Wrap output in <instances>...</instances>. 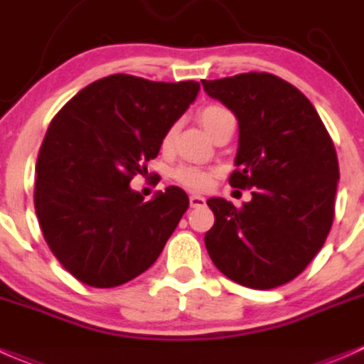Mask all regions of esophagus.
<instances>
[{
  "mask_svg": "<svg viewBox=\"0 0 364 364\" xmlns=\"http://www.w3.org/2000/svg\"><path fill=\"white\" fill-rule=\"evenodd\" d=\"M206 204V199L200 196H190V206L192 208H200Z\"/></svg>",
  "mask_w": 364,
  "mask_h": 364,
  "instance_id": "34e87169",
  "label": "esophagus"
}]
</instances>
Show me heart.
Instances as JSON below:
<instances>
[{"instance_id":"heart-1","label":"heart","mask_w":364,"mask_h":364,"mask_svg":"<svg viewBox=\"0 0 364 364\" xmlns=\"http://www.w3.org/2000/svg\"><path fill=\"white\" fill-rule=\"evenodd\" d=\"M231 112L228 108L220 107V105H208L203 110L199 112V121L203 124V128L206 129L208 133H213L215 128L218 126V122L222 119L229 117ZM176 132H178V124H172L171 128L165 132L164 140H161V147L164 149H171L172 144H174ZM174 178L181 183L183 186L190 190H204L211 185V172L203 171V168L197 167H179L178 171L174 172Z\"/></svg>"}]
</instances>
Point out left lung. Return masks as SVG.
<instances>
[{"label":"left lung","mask_w":364,"mask_h":364,"mask_svg":"<svg viewBox=\"0 0 364 364\" xmlns=\"http://www.w3.org/2000/svg\"><path fill=\"white\" fill-rule=\"evenodd\" d=\"M200 83L238 119L229 185L252 190L242 208L208 199L215 215L204 235L208 254L242 287L277 288L311 263L329 235L340 181L336 149L311 101L274 74Z\"/></svg>","instance_id":"8db88e82"}]
</instances>
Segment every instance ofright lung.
<instances>
[{"instance_id": "right-lung-1", "label": "right lung", "mask_w": 364, "mask_h": 364, "mask_svg": "<svg viewBox=\"0 0 364 364\" xmlns=\"http://www.w3.org/2000/svg\"><path fill=\"white\" fill-rule=\"evenodd\" d=\"M197 92V81L112 74L55 115L35 167V213L51 252L77 281L114 288L158 259L188 196L167 186L144 200L129 183L147 174L165 132Z\"/></svg>"}]
</instances>
